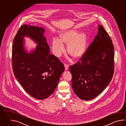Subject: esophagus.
<instances>
[{
	"mask_svg": "<svg viewBox=\"0 0 126 126\" xmlns=\"http://www.w3.org/2000/svg\"><path fill=\"white\" fill-rule=\"evenodd\" d=\"M64 66H65V70H67L68 69L69 65L68 64H64Z\"/></svg>",
	"mask_w": 126,
	"mask_h": 126,
	"instance_id": "obj_1",
	"label": "esophagus"
}]
</instances>
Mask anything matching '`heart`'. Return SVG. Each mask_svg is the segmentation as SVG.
I'll use <instances>...</instances> for the list:
<instances>
[{
  "label": "heart",
  "mask_w": 126,
  "mask_h": 126,
  "mask_svg": "<svg viewBox=\"0 0 126 126\" xmlns=\"http://www.w3.org/2000/svg\"><path fill=\"white\" fill-rule=\"evenodd\" d=\"M60 39L53 38L52 45L54 54L60 56L64 51L63 43L67 44V50L70 55L74 58L81 56L84 53L87 42V35L85 32L79 33L75 29L67 30L59 34Z\"/></svg>",
  "instance_id": "heart-1"
}]
</instances>
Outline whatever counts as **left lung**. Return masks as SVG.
<instances>
[{
	"mask_svg": "<svg viewBox=\"0 0 126 126\" xmlns=\"http://www.w3.org/2000/svg\"><path fill=\"white\" fill-rule=\"evenodd\" d=\"M98 26L97 34L80 60L69 67L73 90L84 100L99 95L110 84L114 73L112 41L103 27Z\"/></svg>",
	"mask_w": 126,
	"mask_h": 126,
	"instance_id": "8db88e82",
	"label": "left lung"
}]
</instances>
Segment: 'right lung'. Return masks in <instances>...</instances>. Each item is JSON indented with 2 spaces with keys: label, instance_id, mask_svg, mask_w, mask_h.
<instances>
[{
  "label": "right lung",
  "instance_id": "obj_1",
  "mask_svg": "<svg viewBox=\"0 0 126 126\" xmlns=\"http://www.w3.org/2000/svg\"><path fill=\"white\" fill-rule=\"evenodd\" d=\"M43 27L21 25L15 36L12 48L14 74L24 90L37 99L47 98L54 93L65 68L57 57L50 54ZM26 36L38 44L29 54L24 48Z\"/></svg>",
  "mask_w": 126,
  "mask_h": 126
}]
</instances>
